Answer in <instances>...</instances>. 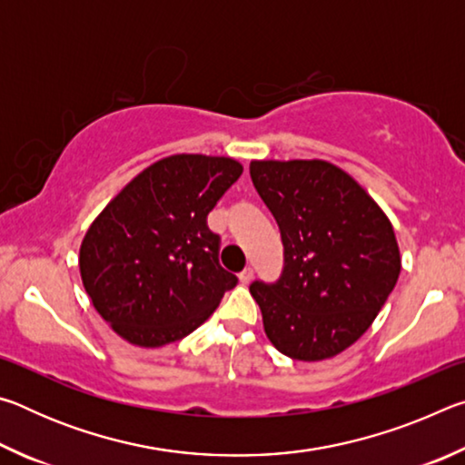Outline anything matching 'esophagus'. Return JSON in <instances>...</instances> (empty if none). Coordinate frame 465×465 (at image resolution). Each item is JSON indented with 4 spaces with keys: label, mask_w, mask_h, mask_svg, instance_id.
<instances>
[{
    "label": "esophagus",
    "mask_w": 465,
    "mask_h": 465,
    "mask_svg": "<svg viewBox=\"0 0 465 465\" xmlns=\"http://www.w3.org/2000/svg\"><path fill=\"white\" fill-rule=\"evenodd\" d=\"M252 279H254V269H250V266L240 272V282H242V285H248Z\"/></svg>",
    "instance_id": "obj_1"
}]
</instances>
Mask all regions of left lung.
<instances>
[{"instance_id":"left-lung-1","label":"left lung","mask_w":465,"mask_h":465,"mask_svg":"<svg viewBox=\"0 0 465 465\" xmlns=\"http://www.w3.org/2000/svg\"><path fill=\"white\" fill-rule=\"evenodd\" d=\"M250 178L282 242L281 277L250 285L264 332L291 359L334 357L367 332L396 287L390 219L324 160L252 162Z\"/></svg>"}]
</instances>
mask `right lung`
<instances>
[{
  "mask_svg": "<svg viewBox=\"0 0 465 465\" xmlns=\"http://www.w3.org/2000/svg\"><path fill=\"white\" fill-rule=\"evenodd\" d=\"M242 176L232 157L178 153L145 168L90 225L80 248L94 308L124 341L176 342L217 310L238 277L219 264L207 215Z\"/></svg>",
  "mask_w": 465,
  "mask_h": 465,
  "instance_id": "add662e5",
  "label": "right lung"
}]
</instances>
